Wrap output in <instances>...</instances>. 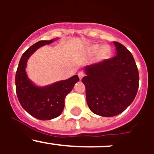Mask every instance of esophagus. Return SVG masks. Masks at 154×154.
I'll list each match as a JSON object with an SVG mask.
<instances>
[{
  "instance_id": "obj_1",
  "label": "esophagus",
  "mask_w": 154,
  "mask_h": 154,
  "mask_svg": "<svg viewBox=\"0 0 154 154\" xmlns=\"http://www.w3.org/2000/svg\"><path fill=\"white\" fill-rule=\"evenodd\" d=\"M84 75H85V74L83 72V71H80V72L78 73V77L80 80H81V79L84 77Z\"/></svg>"
}]
</instances>
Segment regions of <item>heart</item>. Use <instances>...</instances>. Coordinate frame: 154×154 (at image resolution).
Wrapping results in <instances>:
<instances>
[{"label":"heart","mask_w":154,"mask_h":154,"mask_svg":"<svg viewBox=\"0 0 154 154\" xmlns=\"http://www.w3.org/2000/svg\"><path fill=\"white\" fill-rule=\"evenodd\" d=\"M98 51L99 52H98L97 57L100 60L107 58L110 55V54H111V49H110V48L108 45L102 46L100 49V45H94L90 47L89 49H88V53L91 54V55L95 54Z\"/></svg>","instance_id":"b5f03b06"}]
</instances>
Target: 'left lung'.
I'll use <instances>...</instances> for the list:
<instances>
[{"label": "left lung", "mask_w": 154, "mask_h": 154, "mask_svg": "<svg viewBox=\"0 0 154 154\" xmlns=\"http://www.w3.org/2000/svg\"><path fill=\"white\" fill-rule=\"evenodd\" d=\"M114 44L117 55L86 66V76L82 79L88 107L94 114L103 117L125 111L139 88V71L133 55L121 43Z\"/></svg>", "instance_id": "1"}]
</instances>
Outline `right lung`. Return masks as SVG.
<instances>
[{"instance_id": "obj_1", "label": "right lung", "mask_w": 154, "mask_h": 154, "mask_svg": "<svg viewBox=\"0 0 154 154\" xmlns=\"http://www.w3.org/2000/svg\"><path fill=\"white\" fill-rule=\"evenodd\" d=\"M54 40L39 41L23 54L15 74V91L21 106L32 117L51 120L60 116L65 106V97L79 81L77 75L45 87L35 86L25 71L29 56L38 48L51 44Z\"/></svg>"}]
</instances>
